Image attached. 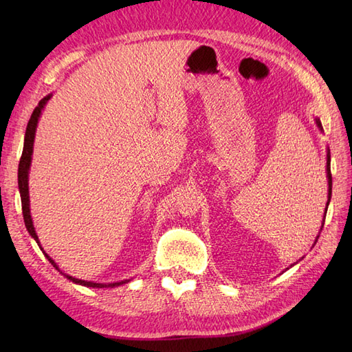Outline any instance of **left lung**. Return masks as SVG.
<instances>
[{
	"instance_id": "1",
	"label": "left lung",
	"mask_w": 352,
	"mask_h": 352,
	"mask_svg": "<svg viewBox=\"0 0 352 352\" xmlns=\"http://www.w3.org/2000/svg\"><path fill=\"white\" fill-rule=\"evenodd\" d=\"M316 125L318 129L322 131V124H320L319 119L316 118ZM331 155H330V149H327V182H328V201H327V207H325V213H324V219H322V226H320V231H322V227H324V222H325V214H327V208H328V204H330V199H331V188H333V180H331ZM319 237V236H318ZM318 237L315 243L318 242Z\"/></svg>"
}]
</instances>
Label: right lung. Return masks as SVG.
Here are the masks:
<instances>
[{
	"label": "right lung",
	"mask_w": 352,
	"mask_h": 352,
	"mask_svg": "<svg viewBox=\"0 0 352 352\" xmlns=\"http://www.w3.org/2000/svg\"><path fill=\"white\" fill-rule=\"evenodd\" d=\"M52 94L43 96V98L37 104V107L33 110L32 118L27 124V130H25V136H24V149H22V155L19 160V168H18V188H19V193H21V203H22V214H24V222H25V228L32 236L36 243L39 245V248L42 250V252L45 254V257L48 258L50 263L54 266L58 272L62 275H65L66 278L69 281L76 283V284H81V286L86 287H94V289H102V287H118L121 284L129 283L130 280H122V281H116V283H95V281H86V280H78L76 276H71L68 274H65L60 271V267L57 266V263L52 260L47 252L43 251V248L41 246L39 237L36 234V230L33 226V219H32V213H30V195H28V172H30V166H32V155H33V145H34V136H36V129H37V122H39V118L42 115V110L47 106V102L51 100Z\"/></svg>",
	"instance_id": "add662e5"
}]
</instances>
